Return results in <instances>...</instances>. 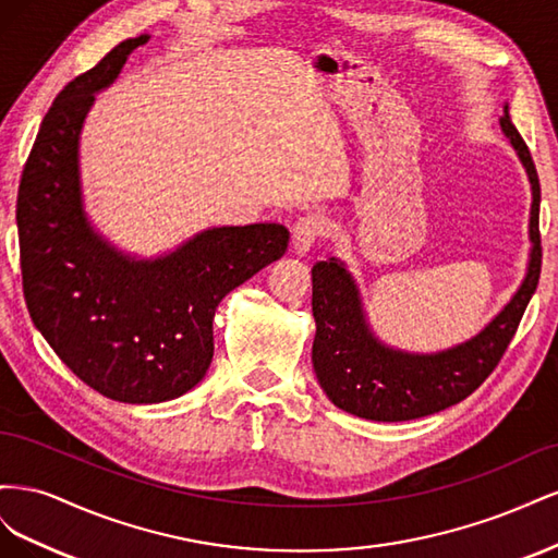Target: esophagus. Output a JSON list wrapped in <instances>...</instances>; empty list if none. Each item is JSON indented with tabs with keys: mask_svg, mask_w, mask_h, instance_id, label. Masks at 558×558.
Masks as SVG:
<instances>
[{
	"mask_svg": "<svg viewBox=\"0 0 558 558\" xmlns=\"http://www.w3.org/2000/svg\"><path fill=\"white\" fill-rule=\"evenodd\" d=\"M324 218L316 216V214H310V216H302L300 221L293 226V242H291V248L293 253H298V256H305V253H310V248L316 244V240L324 234Z\"/></svg>",
	"mask_w": 558,
	"mask_h": 558,
	"instance_id": "1",
	"label": "esophagus"
}]
</instances>
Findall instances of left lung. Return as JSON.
Instances as JSON below:
<instances>
[{"label": "left lung", "instance_id": "1", "mask_svg": "<svg viewBox=\"0 0 558 558\" xmlns=\"http://www.w3.org/2000/svg\"><path fill=\"white\" fill-rule=\"evenodd\" d=\"M500 130L531 181V253L517 293L470 340L433 353H414L384 344L369 328L356 279L337 258L312 267V312L316 335L312 363L316 379L335 408L369 421H410L442 412L468 398L494 373L539 279V181L526 142L505 105Z\"/></svg>", "mask_w": 558, "mask_h": 558}]
</instances>
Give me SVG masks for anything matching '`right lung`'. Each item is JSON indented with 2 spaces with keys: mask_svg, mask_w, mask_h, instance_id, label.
Here are the masks:
<instances>
[{
  "mask_svg": "<svg viewBox=\"0 0 558 558\" xmlns=\"http://www.w3.org/2000/svg\"><path fill=\"white\" fill-rule=\"evenodd\" d=\"M148 39L121 41L62 88L25 162L15 207L37 330L83 384L130 404L174 400L205 379L218 302L279 260L291 238L279 223L207 228L158 258H140L93 226L81 189V130L95 95Z\"/></svg>",
  "mask_w": 558,
  "mask_h": 558,
  "instance_id": "1",
  "label": "right lung"
}]
</instances>
